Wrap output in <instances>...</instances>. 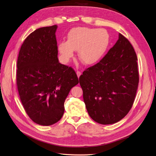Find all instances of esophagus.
<instances>
[{
  "label": "esophagus",
  "instance_id": "esophagus-1",
  "mask_svg": "<svg viewBox=\"0 0 156 156\" xmlns=\"http://www.w3.org/2000/svg\"><path fill=\"white\" fill-rule=\"evenodd\" d=\"M76 74H77V76H78V78H79V77L81 76V74H82V73L80 72V71H77L76 72Z\"/></svg>",
  "mask_w": 156,
  "mask_h": 156
}]
</instances>
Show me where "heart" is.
Wrapping results in <instances>:
<instances>
[{
  "label": "heart",
  "instance_id": "obj_1",
  "mask_svg": "<svg viewBox=\"0 0 156 156\" xmlns=\"http://www.w3.org/2000/svg\"><path fill=\"white\" fill-rule=\"evenodd\" d=\"M109 43L108 33L103 29L86 27H74L67 34V41L58 44V51L63 62H67L78 51L80 60L91 66L98 62Z\"/></svg>",
  "mask_w": 156,
  "mask_h": 156
}]
</instances>
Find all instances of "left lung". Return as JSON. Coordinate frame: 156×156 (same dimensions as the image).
Listing matches in <instances>:
<instances>
[{
  "instance_id": "8db88e82",
  "label": "left lung",
  "mask_w": 156,
  "mask_h": 156,
  "mask_svg": "<svg viewBox=\"0 0 156 156\" xmlns=\"http://www.w3.org/2000/svg\"><path fill=\"white\" fill-rule=\"evenodd\" d=\"M137 60L132 45L119 33L107 54L80 76L85 107L94 122L113 124L128 114L139 83Z\"/></svg>"
}]
</instances>
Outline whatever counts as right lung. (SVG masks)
Segmentation results:
<instances>
[{
  "label": "right lung",
  "mask_w": 156,
  "mask_h": 156,
  "mask_svg": "<svg viewBox=\"0 0 156 156\" xmlns=\"http://www.w3.org/2000/svg\"><path fill=\"white\" fill-rule=\"evenodd\" d=\"M56 25L34 31L22 44L17 60L16 84L30 118L40 125L56 123L64 113V102L78 83L75 71L58 59Z\"/></svg>",
  "instance_id": "right-lung-1"
}]
</instances>
